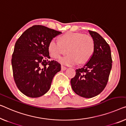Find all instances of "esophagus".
Masks as SVG:
<instances>
[{"label": "esophagus", "mask_w": 126, "mask_h": 126, "mask_svg": "<svg viewBox=\"0 0 126 126\" xmlns=\"http://www.w3.org/2000/svg\"><path fill=\"white\" fill-rule=\"evenodd\" d=\"M66 69H67V67L63 66V65H62L61 66V69L62 71H65Z\"/></svg>", "instance_id": "esophagus-1"}]
</instances>
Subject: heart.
<instances>
[{"mask_svg":"<svg viewBox=\"0 0 126 126\" xmlns=\"http://www.w3.org/2000/svg\"><path fill=\"white\" fill-rule=\"evenodd\" d=\"M95 44L92 37L79 33L68 32L62 35L60 41L55 38L50 41L48 50L51 57L61 58L59 62L64 65H73L89 61L94 51Z\"/></svg>","mask_w":126,"mask_h":126,"instance_id":"heart-1","label":"heart"}]
</instances>
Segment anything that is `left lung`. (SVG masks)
I'll return each mask as SVG.
<instances>
[{"label": "left lung", "instance_id": "1", "mask_svg": "<svg viewBox=\"0 0 126 126\" xmlns=\"http://www.w3.org/2000/svg\"><path fill=\"white\" fill-rule=\"evenodd\" d=\"M88 31L94 41V51L83 67L76 69L71 84L78 95L92 98L102 92L106 87L112 67V59L110 47L106 41L95 32Z\"/></svg>", "mask_w": 126, "mask_h": 126}]
</instances>
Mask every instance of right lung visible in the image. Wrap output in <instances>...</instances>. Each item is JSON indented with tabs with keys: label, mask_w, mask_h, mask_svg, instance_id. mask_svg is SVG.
Segmentation results:
<instances>
[{
	"label": "right lung",
	"mask_w": 126,
	"mask_h": 126,
	"mask_svg": "<svg viewBox=\"0 0 126 126\" xmlns=\"http://www.w3.org/2000/svg\"><path fill=\"white\" fill-rule=\"evenodd\" d=\"M62 32L42 25H34L22 34L12 56L14 78L18 89L32 98L44 95L54 76L61 69L59 63L48 61L50 41Z\"/></svg>",
	"instance_id": "right-lung-1"
}]
</instances>
